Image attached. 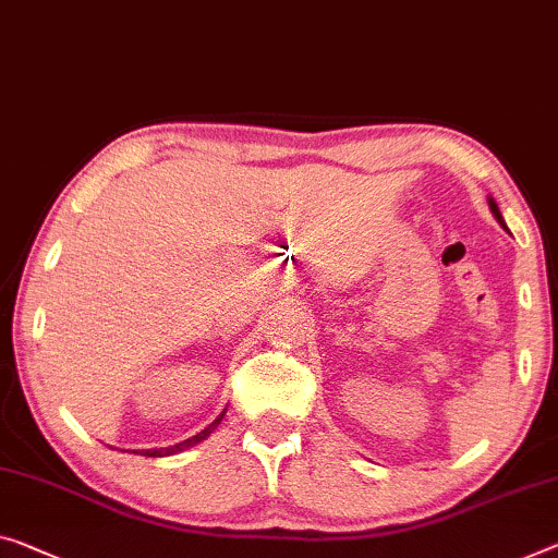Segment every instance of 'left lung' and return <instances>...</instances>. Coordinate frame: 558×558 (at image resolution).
<instances>
[{"instance_id":"obj_1","label":"left lung","mask_w":558,"mask_h":558,"mask_svg":"<svg viewBox=\"0 0 558 558\" xmlns=\"http://www.w3.org/2000/svg\"><path fill=\"white\" fill-rule=\"evenodd\" d=\"M488 209H492V214L496 217V221H499V225L507 229V225H504V217H501V211H499V207H496V202L492 199V196H488Z\"/></svg>"}]
</instances>
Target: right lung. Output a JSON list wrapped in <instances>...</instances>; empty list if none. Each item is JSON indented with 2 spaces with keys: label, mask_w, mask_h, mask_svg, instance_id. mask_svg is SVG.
<instances>
[{
  "label": "right lung",
  "mask_w": 558,
  "mask_h": 558,
  "mask_svg": "<svg viewBox=\"0 0 558 558\" xmlns=\"http://www.w3.org/2000/svg\"><path fill=\"white\" fill-rule=\"evenodd\" d=\"M225 414H227V409L221 411V414H219L217 418H214V422H211L209 426H204L199 434H194V436H190V439L174 444V447H167V449H136L134 453H140V457H171V453H179V451H184V449H192V447H196V444H202L204 439H207V436L214 432V428H217V426L221 424V418H225Z\"/></svg>",
  "instance_id": "1"
}]
</instances>
